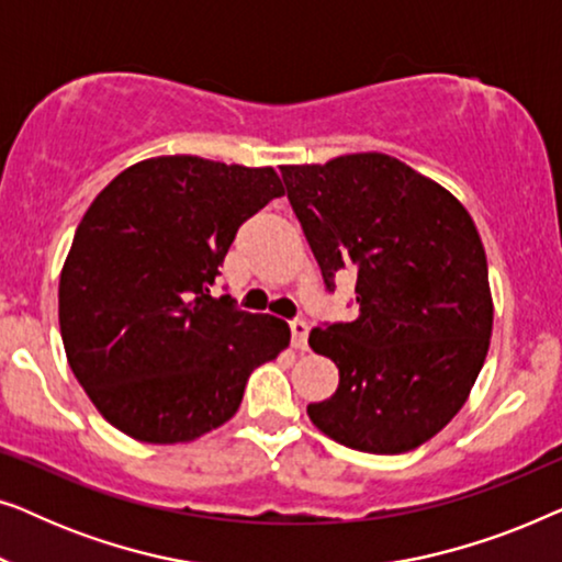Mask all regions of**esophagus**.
Returning a JSON list of instances; mask_svg holds the SVG:
<instances>
[{
    "label": "esophagus",
    "instance_id": "34e87169",
    "mask_svg": "<svg viewBox=\"0 0 562 562\" xmlns=\"http://www.w3.org/2000/svg\"><path fill=\"white\" fill-rule=\"evenodd\" d=\"M289 329H291V345H294L296 350H306V340H310V325H306L304 319H291Z\"/></svg>",
    "mask_w": 562,
    "mask_h": 562
}]
</instances>
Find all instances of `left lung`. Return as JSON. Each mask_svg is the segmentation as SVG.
<instances>
[{"instance_id":"obj_1","label":"left lung","mask_w":562,"mask_h":562,"mask_svg":"<svg viewBox=\"0 0 562 562\" xmlns=\"http://www.w3.org/2000/svg\"><path fill=\"white\" fill-rule=\"evenodd\" d=\"M281 176L327 291L356 276L358 317L310 333L340 386L306 414L345 448H419L465 404L488 352L494 302L471 214L383 153L281 166Z\"/></svg>"}]
</instances>
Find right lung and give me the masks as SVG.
<instances>
[{"label": "right lung", "mask_w": 562, "mask_h": 562, "mask_svg": "<svg viewBox=\"0 0 562 562\" xmlns=\"http://www.w3.org/2000/svg\"><path fill=\"white\" fill-rule=\"evenodd\" d=\"M273 168L160 156L99 191L60 271L68 366L102 417L140 442L196 440L233 417L252 368L291 340L210 286L237 227L281 196Z\"/></svg>", "instance_id": "1"}]
</instances>
